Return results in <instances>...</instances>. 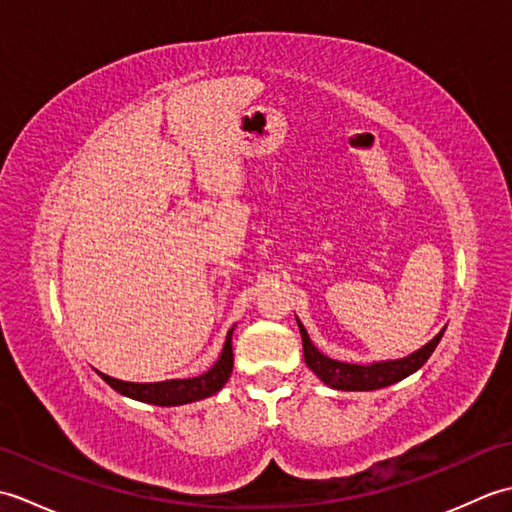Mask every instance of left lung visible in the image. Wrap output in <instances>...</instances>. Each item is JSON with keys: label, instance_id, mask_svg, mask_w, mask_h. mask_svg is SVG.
Returning a JSON list of instances; mask_svg holds the SVG:
<instances>
[{"label": "left lung", "instance_id": "left-lung-1", "mask_svg": "<svg viewBox=\"0 0 512 512\" xmlns=\"http://www.w3.org/2000/svg\"><path fill=\"white\" fill-rule=\"evenodd\" d=\"M297 325L301 332L303 358H306V365L319 376V380H323L325 385L341 391H372V389H383L394 383H400L402 378L418 372V369L429 361V356L438 347L444 330H447L442 328L427 345H422L420 350H416L405 358L358 365V363H343V361H336V358L325 356L323 352L317 350V347H314L306 328H303V323L299 319H297Z\"/></svg>", "mask_w": 512, "mask_h": 512}]
</instances>
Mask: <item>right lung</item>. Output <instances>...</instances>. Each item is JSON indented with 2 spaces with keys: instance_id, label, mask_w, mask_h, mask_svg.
<instances>
[{
  "instance_id": "1",
  "label": "right lung",
  "mask_w": 512,
  "mask_h": 512,
  "mask_svg": "<svg viewBox=\"0 0 512 512\" xmlns=\"http://www.w3.org/2000/svg\"><path fill=\"white\" fill-rule=\"evenodd\" d=\"M233 330H228L226 341L222 347V354L217 358L215 365L195 378H171V380H160V383H127V380H118L107 374L99 376L105 380L107 385L116 389L118 394H123L132 400L149 402V405L158 407H178V405H189L195 400H204L213 394H217L224 387V383L231 378L233 372Z\"/></svg>"
}]
</instances>
